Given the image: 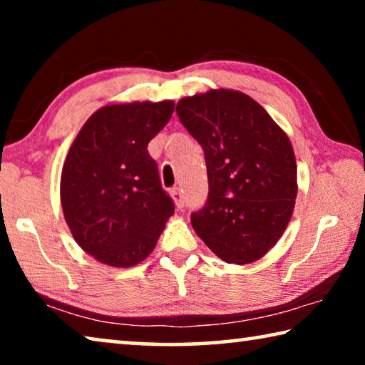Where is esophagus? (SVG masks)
Returning a JSON list of instances; mask_svg holds the SVG:
<instances>
[{
    "mask_svg": "<svg viewBox=\"0 0 365 365\" xmlns=\"http://www.w3.org/2000/svg\"><path fill=\"white\" fill-rule=\"evenodd\" d=\"M170 195H172V197H174L177 207L182 209L183 207V191H182V188L180 187H174V188L170 190Z\"/></svg>",
    "mask_w": 365,
    "mask_h": 365,
    "instance_id": "1",
    "label": "esophagus"
}]
</instances>
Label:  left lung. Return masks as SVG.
<instances>
[{
  "instance_id": "8db88e82",
  "label": "left lung",
  "mask_w": 365,
  "mask_h": 365,
  "mask_svg": "<svg viewBox=\"0 0 365 365\" xmlns=\"http://www.w3.org/2000/svg\"><path fill=\"white\" fill-rule=\"evenodd\" d=\"M182 125L205 151L209 193L191 225L230 264L262 257L293 214L292 143L261 104L233 90H211L177 103Z\"/></svg>"
}]
</instances>
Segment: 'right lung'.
Wrapping results in <instances>:
<instances>
[{
  "instance_id": "right-lung-1",
  "label": "right lung",
  "mask_w": 365,
  "mask_h": 365,
  "mask_svg": "<svg viewBox=\"0 0 365 365\" xmlns=\"http://www.w3.org/2000/svg\"><path fill=\"white\" fill-rule=\"evenodd\" d=\"M174 108L172 101L110 104L73 140L61 175V202L80 248L103 264L132 267L143 261L175 211L148 153Z\"/></svg>"
}]
</instances>
